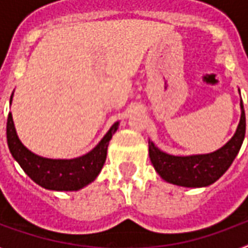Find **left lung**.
<instances>
[{
	"instance_id": "left-lung-1",
	"label": "left lung",
	"mask_w": 248,
	"mask_h": 248,
	"mask_svg": "<svg viewBox=\"0 0 248 248\" xmlns=\"http://www.w3.org/2000/svg\"><path fill=\"white\" fill-rule=\"evenodd\" d=\"M240 93V91H239ZM246 133V116L240 99V120L234 136L219 149L189 156H174L162 152L149 140V157L162 180L182 187H206L223 176L238 155Z\"/></svg>"
}]
</instances>
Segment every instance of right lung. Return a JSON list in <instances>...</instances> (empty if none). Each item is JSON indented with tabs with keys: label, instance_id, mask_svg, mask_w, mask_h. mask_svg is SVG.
<instances>
[{
	"label": "right lung",
	"instance_id": "add662e5",
	"mask_svg": "<svg viewBox=\"0 0 248 248\" xmlns=\"http://www.w3.org/2000/svg\"><path fill=\"white\" fill-rule=\"evenodd\" d=\"M119 124L120 122L115 123L99 144L83 156L75 158H47L38 156L23 145L16 131L13 115L9 113L6 124L9 151L23 171L39 186L54 191H77L90 185L99 176L106 162L108 144L119 129Z\"/></svg>",
	"mask_w": 248,
	"mask_h": 248
}]
</instances>
